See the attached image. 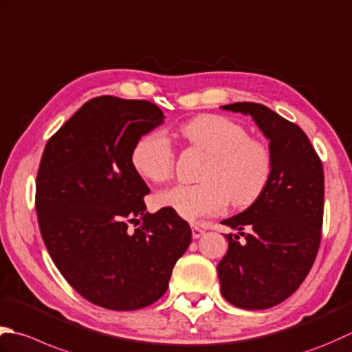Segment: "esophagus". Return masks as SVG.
<instances>
[{"instance_id": "esophagus-1", "label": "esophagus", "mask_w": 352, "mask_h": 352, "mask_svg": "<svg viewBox=\"0 0 352 352\" xmlns=\"http://www.w3.org/2000/svg\"><path fill=\"white\" fill-rule=\"evenodd\" d=\"M203 235H204V230L201 229V227H198V226H192V238L198 239V238H201Z\"/></svg>"}]
</instances>
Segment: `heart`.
<instances>
[{
	"instance_id": "heart-1",
	"label": "heart",
	"mask_w": 352,
	"mask_h": 352,
	"mask_svg": "<svg viewBox=\"0 0 352 352\" xmlns=\"http://www.w3.org/2000/svg\"><path fill=\"white\" fill-rule=\"evenodd\" d=\"M190 148L209 154L198 184H177L155 195L158 208L189 221L218 215L227 204L247 208L265 190L272 177V153L264 142L249 135L241 123L226 116H197L180 126ZM131 163L149 182L174 175L175 153L160 131L142 135L131 151Z\"/></svg>"
}]
</instances>
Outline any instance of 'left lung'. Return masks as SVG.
Masks as SVG:
<instances>
[{"label": "left lung", "mask_w": 352, "mask_h": 352, "mask_svg": "<svg viewBox=\"0 0 352 352\" xmlns=\"http://www.w3.org/2000/svg\"><path fill=\"white\" fill-rule=\"evenodd\" d=\"M221 108L253 117L270 140L273 160L261 197L223 221L239 232L226 235L229 250L217 267L221 294L238 308H272L298 290L318 256L325 192L322 162L304 131L265 105L236 102Z\"/></svg>", "instance_id": "obj_1"}]
</instances>
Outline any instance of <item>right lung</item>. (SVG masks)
I'll list each match as a JSON object with an SVG mask.
<instances>
[{
  "label": "right lung",
  "mask_w": 352,
  "mask_h": 352,
  "mask_svg": "<svg viewBox=\"0 0 352 352\" xmlns=\"http://www.w3.org/2000/svg\"><path fill=\"white\" fill-rule=\"evenodd\" d=\"M163 119L148 100L99 96L48 139L41 158L34 198L41 235L68 284L102 308L154 304L192 241L175 212H146L149 188L131 163L135 142Z\"/></svg>",
  "instance_id": "1"
}]
</instances>
